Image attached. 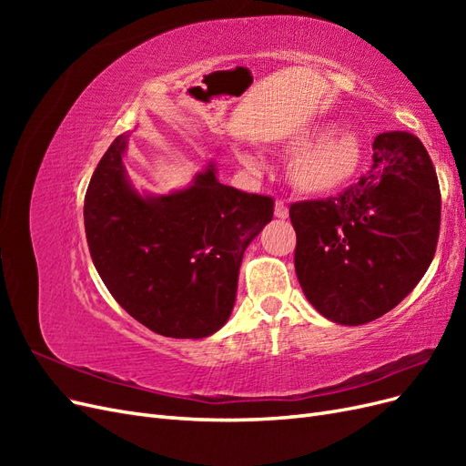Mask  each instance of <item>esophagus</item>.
I'll return each mask as SVG.
<instances>
[{"label":"esophagus","instance_id":"obj_1","mask_svg":"<svg viewBox=\"0 0 466 466\" xmlns=\"http://www.w3.org/2000/svg\"><path fill=\"white\" fill-rule=\"evenodd\" d=\"M274 216H276L278 219H288V218H289V209H288V206H286L284 200H278V202H276V206H274Z\"/></svg>","mask_w":466,"mask_h":466}]
</instances>
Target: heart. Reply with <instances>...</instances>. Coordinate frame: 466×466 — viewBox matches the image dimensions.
Wrapping results in <instances>:
<instances>
[{
  "label": "heart",
  "mask_w": 466,
  "mask_h": 466,
  "mask_svg": "<svg viewBox=\"0 0 466 466\" xmlns=\"http://www.w3.org/2000/svg\"><path fill=\"white\" fill-rule=\"evenodd\" d=\"M288 147L298 153L289 165V182L305 196H329L344 188L358 175L363 159L360 136L334 130L330 124L299 132Z\"/></svg>",
  "instance_id": "heart-1"
}]
</instances>
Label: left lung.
Instances as JSON below:
<instances>
[{"label": "left lung", "instance_id": "1", "mask_svg": "<svg viewBox=\"0 0 466 466\" xmlns=\"http://www.w3.org/2000/svg\"><path fill=\"white\" fill-rule=\"evenodd\" d=\"M289 218L305 298L329 320L358 327L397 307L430 268L440 182L416 136L385 132L368 175L334 198L291 204Z\"/></svg>", "mask_w": 466, "mask_h": 466}]
</instances>
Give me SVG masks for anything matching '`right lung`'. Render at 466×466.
Returning a JSON list of instances; mask_svg holds the SVG:
<instances>
[{"instance_id":"1","label":"right lung","mask_w":466,"mask_h":466,"mask_svg":"<svg viewBox=\"0 0 466 466\" xmlns=\"http://www.w3.org/2000/svg\"><path fill=\"white\" fill-rule=\"evenodd\" d=\"M128 134L98 161L83 206L93 264L126 313L168 338H206L231 317L238 268L270 196L225 187L208 165L192 185L142 196L122 163Z\"/></svg>"}]
</instances>
